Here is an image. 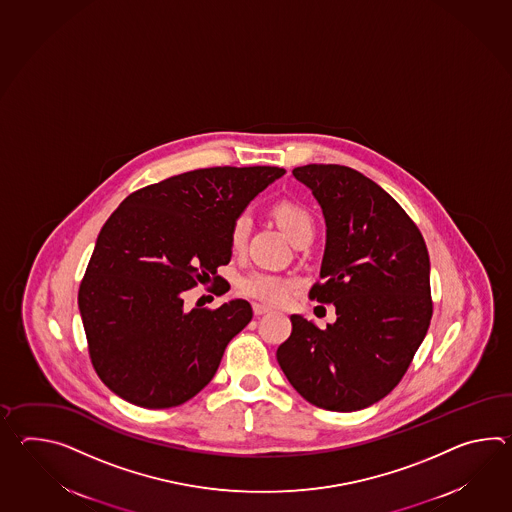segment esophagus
Here are the masks:
<instances>
[{"instance_id": "esophagus-1", "label": "esophagus", "mask_w": 512, "mask_h": 512, "mask_svg": "<svg viewBox=\"0 0 512 512\" xmlns=\"http://www.w3.org/2000/svg\"><path fill=\"white\" fill-rule=\"evenodd\" d=\"M272 308L266 307V305H261V303H253V314L259 318V316H264V314H268Z\"/></svg>"}]
</instances>
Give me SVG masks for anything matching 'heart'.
<instances>
[{"mask_svg":"<svg viewBox=\"0 0 512 512\" xmlns=\"http://www.w3.org/2000/svg\"><path fill=\"white\" fill-rule=\"evenodd\" d=\"M273 216L284 233L288 235V239L292 240V244H297L301 240H312L314 237V231H316L314 216L305 205L294 200H281L273 205ZM250 229L251 215L248 211H242L235 216L231 224V233H229L233 250L240 251L246 246ZM237 286L242 296L253 297L270 305H279L290 297L296 283L279 273L253 270V272L244 273Z\"/></svg>","mask_w":512,"mask_h":512,"instance_id":"b5f03b06","label":"heart"}]
</instances>
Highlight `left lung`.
<instances>
[{
    "instance_id": "left-lung-1",
    "label": "left lung",
    "mask_w": 512,
    "mask_h": 512,
    "mask_svg": "<svg viewBox=\"0 0 512 512\" xmlns=\"http://www.w3.org/2000/svg\"><path fill=\"white\" fill-rule=\"evenodd\" d=\"M321 205L327 244L310 299L332 303L318 329L290 316L277 362L301 397L329 411H358L389 395L408 371L432 319L430 257L415 222L362 172L343 165L292 171Z\"/></svg>"
}]
</instances>
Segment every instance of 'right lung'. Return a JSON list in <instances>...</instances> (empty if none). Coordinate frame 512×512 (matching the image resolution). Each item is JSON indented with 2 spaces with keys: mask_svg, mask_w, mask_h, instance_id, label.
Returning a JSON list of instances; mask_svg holds the SVG:
<instances>
[{
  "mask_svg": "<svg viewBox=\"0 0 512 512\" xmlns=\"http://www.w3.org/2000/svg\"><path fill=\"white\" fill-rule=\"evenodd\" d=\"M283 174L279 167L183 172L126 196L106 220L79 308L91 364L115 395L141 408H172L211 382L253 312L244 299L185 310L183 292L220 279L235 216Z\"/></svg>",
  "mask_w": 512,
  "mask_h": 512,
  "instance_id": "1",
  "label": "right lung"
}]
</instances>
